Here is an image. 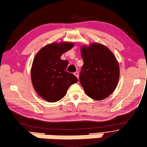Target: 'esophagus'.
I'll use <instances>...</instances> for the list:
<instances>
[{
	"instance_id": "esophagus-1",
	"label": "esophagus",
	"mask_w": 147,
	"mask_h": 147,
	"mask_svg": "<svg viewBox=\"0 0 147 147\" xmlns=\"http://www.w3.org/2000/svg\"><path fill=\"white\" fill-rule=\"evenodd\" d=\"M74 75L78 78H79V73H78V72H75L74 73Z\"/></svg>"
}]
</instances>
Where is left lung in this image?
<instances>
[{
    "label": "left lung",
    "mask_w": 147,
    "mask_h": 147,
    "mask_svg": "<svg viewBox=\"0 0 147 147\" xmlns=\"http://www.w3.org/2000/svg\"><path fill=\"white\" fill-rule=\"evenodd\" d=\"M84 60L80 81L90 98L102 100L116 89L119 78V65L113 53L105 46L92 43L81 49Z\"/></svg>",
    "instance_id": "obj_1"
}]
</instances>
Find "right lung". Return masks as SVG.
I'll return each instance as SVG.
<instances>
[{"instance_id": "obj_1", "label": "right lung", "mask_w": 147, "mask_h": 147, "mask_svg": "<svg viewBox=\"0 0 147 147\" xmlns=\"http://www.w3.org/2000/svg\"><path fill=\"white\" fill-rule=\"evenodd\" d=\"M74 46L69 42L51 43L40 49L34 57L31 71L33 87L39 96L49 102L62 99L69 87L78 81L66 71L67 60L60 59Z\"/></svg>"}]
</instances>
